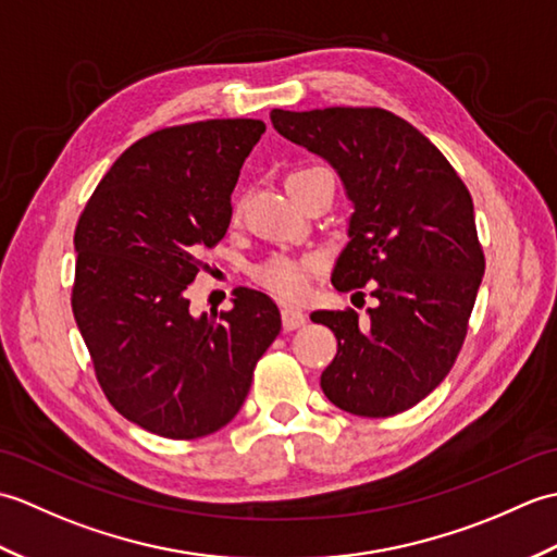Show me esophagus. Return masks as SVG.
I'll use <instances>...</instances> for the list:
<instances>
[{
    "mask_svg": "<svg viewBox=\"0 0 557 557\" xmlns=\"http://www.w3.org/2000/svg\"><path fill=\"white\" fill-rule=\"evenodd\" d=\"M301 325H306V313L301 309H294V306H285L282 309V327L297 330Z\"/></svg>",
    "mask_w": 557,
    "mask_h": 557,
    "instance_id": "1",
    "label": "esophagus"
}]
</instances>
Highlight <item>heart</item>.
Masks as SVG:
<instances>
[{"instance_id":"1","label":"heart","mask_w":557,"mask_h":557,"mask_svg":"<svg viewBox=\"0 0 557 557\" xmlns=\"http://www.w3.org/2000/svg\"><path fill=\"white\" fill-rule=\"evenodd\" d=\"M311 170H315V168L299 170V172H294L292 176L311 172ZM292 176H289V180H292ZM318 265H321V263H318V258L297 260V258H287V256H275L256 270V280H258V285H263L265 289H270L280 299H301L306 289H309L311 272H315Z\"/></svg>"}]
</instances>
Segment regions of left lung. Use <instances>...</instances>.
I'll use <instances>...</instances> for the list:
<instances>
[{"instance_id":"1","label":"left lung","mask_w":557,"mask_h":557,"mask_svg":"<svg viewBox=\"0 0 557 557\" xmlns=\"http://www.w3.org/2000/svg\"><path fill=\"white\" fill-rule=\"evenodd\" d=\"M280 136L330 162L351 200L337 292L371 285V321L313 311L337 337L325 397L357 417H395L453 369L486 260L474 203L453 164L419 128L381 108L272 110Z\"/></svg>"}]
</instances>
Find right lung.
Masks as SVG:
<instances>
[{"label":"right lung","instance_id":"add662e5","mask_svg":"<svg viewBox=\"0 0 557 557\" xmlns=\"http://www.w3.org/2000/svg\"><path fill=\"white\" fill-rule=\"evenodd\" d=\"M263 134L260 120L160 128L116 158L76 224L71 309L98 383L124 419L172 441L227 425L280 335L263 292L234 289L220 321L194 315L186 297L200 248L230 227V196Z\"/></svg>","mask_w":557,"mask_h":557}]
</instances>
